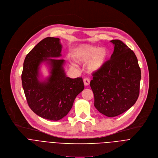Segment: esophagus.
I'll return each instance as SVG.
<instances>
[{
  "instance_id": "34e87169",
  "label": "esophagus",
  "mask_w": 158,
  "mask_h": 158,
  "mask_svg": "<svg viewBox=\"0 0 158 158\" xmlns=\"http://www.w3.org/2000/svg\"><path fill=\"white\" fill-rule=\"evenodd\" d=\"M83 82H84L85 85L88 86V85H89V84H90V80L87 78H85L83 79Z\"/></svg>"
}]
</instances>
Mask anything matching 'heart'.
<instances>
[{
	"instance_id": "1",
	"label": "heart",
	"mask_w": 158,
	"mask_h": 158,
	"mask_svg": "<svg viewBox=\"0 0 158 158\" xmlns=\"http://www.w3.org/2000/svg\"><path fill=\"white\" fill-rule=\"evenodd\" d=\"M109 52L105 47L90 45H82L75 50L74 56L78 63H88L87 69L90 73L101 70L105 65Z\"/></svg>"
}]
</instances>
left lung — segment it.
<instances>
[{
    "label": "left lung",
    "mask_w": 158,
    "mask_h": 158,
    "mask_svg": "<svg viewBox=\"0 0 158 158\" xmlns=\"http://www.w3.org/2000/svg\"><path fill=\"white\" fill-rule=\"evenodd\" d=\"M113 54L104 67L93 73L90 87L94 106L107 117L123 113L134 104L139 95L141 71L137 58L119 40H113Z\"/></svg>",
    "instance_id": "left-lung-1"
}]
</instances>
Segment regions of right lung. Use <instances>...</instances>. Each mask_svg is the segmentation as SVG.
I'll return each instance as SVG.
<instances>
[{
	"label": "right lung",
	"mask_w": 158,
	"mask_h": 158,
	"mask_svg": "<svg viewBox=\"0 0 158 158\" xmlns=\"http://www.w3.org/2000/svg\"><path fill=\"white\" fill-rule=\"evenodd\" d=\"M60 39L47 37L36 45L27 55L21 75L22 85L31 110L38 116L57 121L68 114L76 97L84 89L82 78L67 77L63 68ZM45 62L50 75L39 79L40 66Z\"/></svg>",
	"instance_id": "obj_1"
}]
</instances>
